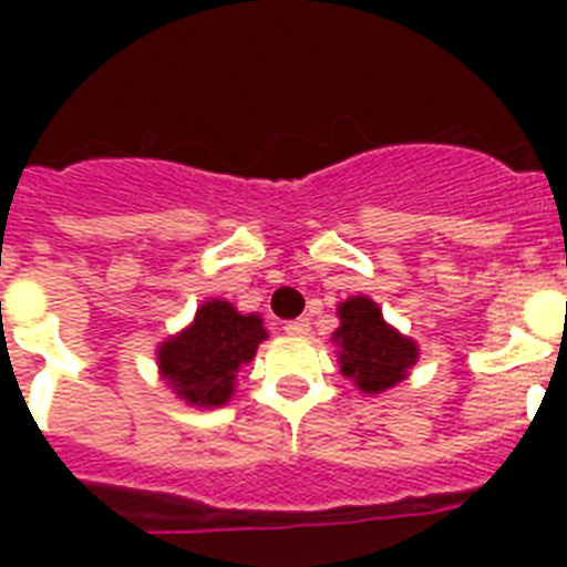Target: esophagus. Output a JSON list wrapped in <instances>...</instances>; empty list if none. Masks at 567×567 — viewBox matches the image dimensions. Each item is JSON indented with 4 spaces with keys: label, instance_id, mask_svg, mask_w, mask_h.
I'll use <instances>...</instances> for the list:
<instances>
[{
    "label": "esophagus",
    "instance_id": "34e87169",
    "mask_svg": "<svg viewBox=\"0 0 567 567\" xmlns=\"http://www.w3.org/2000/svg\"><path fill=\"white\" fill-rule=\"evenodd\" d=\"M285 332H288V336H297V338L309 336V320L306 318L288 320V323H285Z\"/></svg>",
    "mask_w": 567,
    "mask_h": 567
}]
</instances>
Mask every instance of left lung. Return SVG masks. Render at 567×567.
I'll use <instances>...</instances> for the list:
<instances>
[{"label": "left lung", "instance_id": "8db88e82", "mask_svg": "<svg viewBox=\"0 0 567 567\" xmlns=\"http://www.w3.org/2000/svg\"><path fill=\"white\" fill-rule=\"evenodd\" d=\"M338 364L362 394H382L400 385L417 362V341L382 318L371 297L355 293L338 302V329L332 332Z\"/></svg>", "mask_w": 567, "mask_h": 567}]
</instances>
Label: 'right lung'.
I'll use <instances>...</instances> for the list:
<instances>
[{"label":"right lung","mask_w":567,"mask_h":567,"mask_svg":"<svg viewBox=\"0 0 567 567\" xmlns=\"http://www.w3.org/2000/svg\"><path fill=\"white\" fill-rule=\"evenodd\" d=\"M267 341L261 315H240L229 300L212 297L176 336L164 338L155 362L164 385L196 409H220L231 400L238 371Z\"/></svg>","instance_id":"add662e5"}]
</instances>
